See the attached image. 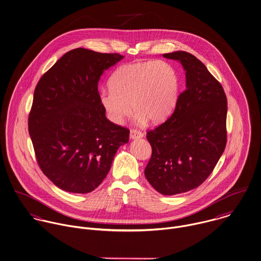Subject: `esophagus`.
Segmentation results:
<instances>
[{"label": "esophagus", "mask_w": 261, "mask_h": 261, "mask_svg": "<svg viewBox=\"0 0 261 261\" xmlns=\"http://www.w3.org/2000/svg\"><path fill=\"white\" fill-rule=\"evenodd\" d=\"M144 136V134L137 130V129H131L130 130V138L131 139H138V138H142Z\"/></svg>", "instance_id": "1"}]
</instances>
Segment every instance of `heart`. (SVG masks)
Segmentation results:
<instances>
[{
    "label": "heart",
    "mask_w": 261,
    "mask_h": 261,
    "mask_svg": "<svg viewBox=\"0 0 261 261\" xmlns=\"http://www.w3.org/2000/svg\"><path fill=\"white\" fill-rule=\"evenodd\" d=\"M100 95L108 118L121 124L133 110L141 121L161 123L173 111L179 90L174 67L164 60L136 61L118 67Z\"/></svg>",
    "instance_id": "b5f03b06"
}]
</instances>
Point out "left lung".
Returning a JSON list of instances; mask_svg holds the SVG:
<instances>
[{"label": "left lung", "instance_id": "8db88e82", "mask_svg": "<svg viewBox=\"0 0 261 261\" xmlns=\"http://www.w3.org/2000/svg\"><path fill=\"white\" fill-rule=\"evenodd\" d=\"M186 70V90L164 123L147 132L152 154L145 177L162 195L201 186L212 173L227 142V98L205 64L186 51L165 53Z\"/></svg>", "mask_w": 261, "mask_h": 261}]
</instances>
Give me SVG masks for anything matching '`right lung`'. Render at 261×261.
<instances>
[{
    "label": "right lung",
    "mask_w": 261,
    "mask_h": 261,
    "mask_svg": "<svg viewBox=\"0 0 261 261\" xmlns=\"http://www.w3.org/2000/svg\"><path fill=\"white\" fill-rule=\"evenodd\" d=\"M124 56L76 48L60 57L39 80L28 119L42 172L59 189L87 194L107 176L129 129L106 118L98 83Z\"/></svg>",
    "instance_id": "obj_1"
}]
</instances>
